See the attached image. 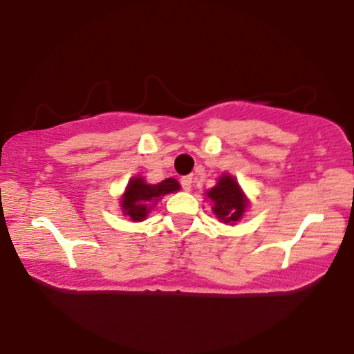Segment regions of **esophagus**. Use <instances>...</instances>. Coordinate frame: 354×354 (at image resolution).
<instances>
[{
    "label": "esophagus",
    "instance_id": "1",
    "mask_svg": "<svg viewBox=\"0 0 354 354\" xmlns=\"http://www.w3.org/2000/svg\"><path fill=\"white\" fill-rule=\"evenodd\" d=\"M181 188L185 191H191V185H193V176H183L181 180Z\"/></svg>",
    "mask_w": 354,
    "mask_h": 354
}]
</instances>
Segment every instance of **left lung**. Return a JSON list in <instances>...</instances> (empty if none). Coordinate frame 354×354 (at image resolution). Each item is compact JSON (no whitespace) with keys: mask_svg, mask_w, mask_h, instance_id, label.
<instances>
[{"mask_svg":"<svg viewBox=\"0 0 354 354\" xmlns=\"http://www.w3.org/2000/svg\"><path fill=\"white\" fill-rule=\"evenodd\" d=\"M208 198L213 201L214 214L223 223H234L243 216L246 209V198L239 189V185L230 174H223L218 185L208 191Z\"/></svg>","mask_w":354,"mask_h":354,"instance_id":"8db88e82","label":"left lung"}]
</instances>
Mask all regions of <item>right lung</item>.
<instances>
[{"mask_svg":"<svg viewBox=\"0 0 354 354\" xmlns=\"http://www.w3.org/2000/svg\"><path fill=\"white\" fill-rule=\"evenodd\" d=\"M180 189V183L173 178L158 183V185H148L143 178H133L128 183V189L123 194V211L133 221H143L148 216L153 205L165 194Z\"/></svg>","mask_w":354,"mask_h":354,"instance_id":"right-lung-1","label":"right lung"}]
</instances>
